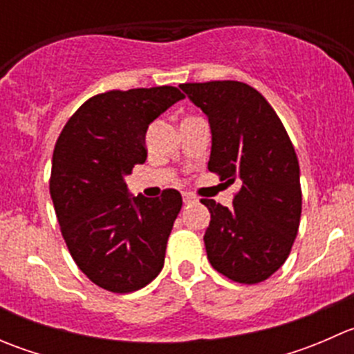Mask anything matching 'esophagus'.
I'll return each mask as SVG.
<instances>
[{
	"label": "esophagus",
	"instance_id": "34e87169",
	"mask_svg": "<svg viewBox=\"0 0 354 354\" xmlns=\"http://www.w3.org/2000/svg\"><path fill=\"white\" fill-rule=\"evenodd\" d=\"M198 198L194 194H183V203L185 205H192V203H197Z\"/></svg>",
	"mask_w": 354,
	"mask_h": 354
}]
</instances>
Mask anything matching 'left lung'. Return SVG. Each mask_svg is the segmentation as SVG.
<instances>
[{
    "label": "left lung",
    "mask_w": 354,
    "mask_h": 354,
    "mask_svg": "<svg viewBox=\"0 0 354 354\" xmlns=\"http://www.w3.org/2000/svg\"><path fill=\"white\" fill-rule=\"evenodd\" d=\"M180 87L209 116V171L227 183L241 181L231 209L200 200L210 210L207 257L234 283H262L286 262L299 227V164L291 138L272 106L248 84L212 80Z\"/></svg>",
    "instance_id": "1"
}]
</instances>
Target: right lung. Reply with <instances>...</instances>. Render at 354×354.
<instances>
[{
    "label": "right lung",
    "instance_id": "1",
    "mask_svg": "<svg viewBox=\"0 0 354 354\" xmlns=\"http://www.w3.org/2000/svg\"><path fill=\"white\" fill-rule=\"evenodd\" d=\"M183 97L171 85L97 94L56 140L49 194L59 230L78 269L106 291H137L162 269L180 192L130 198L123 178L147 159L149 124Z\"/></svg>",
    "mask_w": 354,
    "mask_h": 354
}]
</instances>
